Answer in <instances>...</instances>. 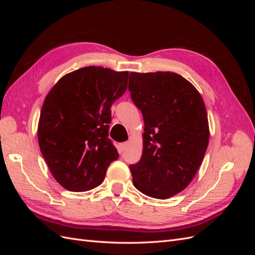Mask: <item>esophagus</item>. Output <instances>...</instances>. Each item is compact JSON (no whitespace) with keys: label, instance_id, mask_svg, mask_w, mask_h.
Here are the masks:
<instances>
[{"label":"esophagus","instance_id":"obj_1","mask_svg":"<svg viewBox=\"0 0 255 255\" xmlns=\"http://www.w3.org/2000/svg\"><path fill=\"white\" fill-rule=\"evenodd\" d=\"M128 142H122V143H119V145H118V150H119V152H123L125 151L126 149H127V146H128Z\"/></svg>","mask_w":255,"mask_h":255}]
</instances>
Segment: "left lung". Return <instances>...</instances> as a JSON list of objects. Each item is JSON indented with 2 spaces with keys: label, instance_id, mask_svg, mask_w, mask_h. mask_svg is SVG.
I'll return each mask as SVG.
<instances>
[{
  "label": "left lung",
  "instance_id": "left-lung-1",
  "mask_svg": "<svg viewBox=\"0 0 255 255\" xmlns=\"http://www.w3.org/2000/svg\"><path fill=\"white\" fill-rule=\"evenodd\" d=\"M128 90L144 121L141 158L129 165L134 186L168 199L188 186L203 160L210 138L203 99L173 72H130Z\"/></svg>",
  "mask_w": 255,
  "mask_h": 255
}]
</instances>
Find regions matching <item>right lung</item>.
<instances>
[{"mask_svg": "<svg viewBox=\"0 0 255 255\" xmlns=\"http://www.w3.org/2000/svg\"><path fill=\"white\" fill-rule=\"evenodd\" d=\"M128 72L89 66L63 76L45 98L38 142L55 180L71 191L102 184L119 154L109 138L111 107L125 94Z\"/></svg>", "mask_w": 255, "mask_h": 255, "instance_id": "right-lung-1", "label": "right lung"}]
</instances>
